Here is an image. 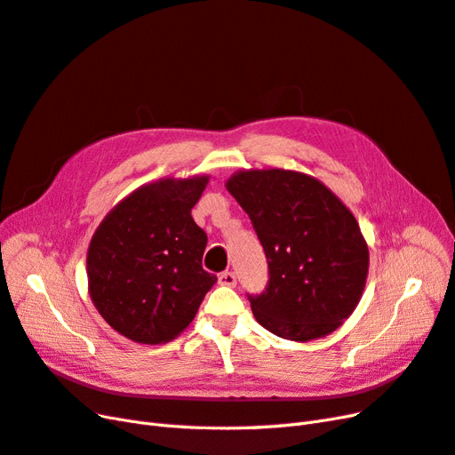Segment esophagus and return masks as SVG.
<instances>
[{"mask_svg":"<svg viewBox=\"0 0 455 455\" xmlns=\"http://www.w3.org/2000/svg\"><path fill=\"white\" fill-rule=\"evenodd\" d=\"M218 281H220V284H224V286H235L237 284V275L233 271H224V273H220Z\"/></svg>","mask_w":455,"mask_h":455,"instance_id":"34e87169","label":"esophagus"}]
</instances>
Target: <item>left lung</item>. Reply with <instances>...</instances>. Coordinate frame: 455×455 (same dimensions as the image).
<instances>
[{
  "mask_svg": "<svg viewBox=\"0 0 455 455\" xmlns=\"http://www.w3.org/2000/svg\"><path fill=\"white\" fill-rule=\"evenodd\" d=\"M226 188L267 258L266 291L246 294L256 321L292 341L334 332L368 275V246L347 206L315 178L283 169L243 171Z\"/></svg>",
  "mask_w": 455,
  "mask_h": 455,
  "instance_id": "1",
  "label": "left lung"
}]
</instances>
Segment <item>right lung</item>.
<instances>
[{
    "instance_id": "1",
    "label": "right lung",
    "mask_w": 455,
    "mask_h": 455,
    "mask_svg": "<svg viewBox=\"0 0 455 455\" xmlns=\"http://www.w3.org/2000/svg\"><path fill=\"white\" fill-rule=\"evenodd\" d=\"M209 176L142 186L109 212L91 239L92 304L125 338L156 346L194 321L216 275L203 269L206 233L191 209Z\"/></svg>"
}]
</instances>
